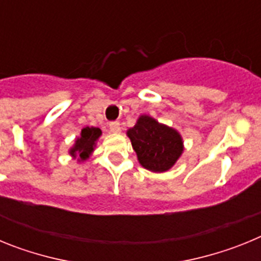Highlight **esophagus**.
<instances>
[{
    "label": "esophagus",
    "instance_id": "1",
    "mask_svg": "<svg viewBox=\"0 0 261 261\" xmlns=\"http://www.w3.org/2000/svg\"><path fill=\"white\" fill-rule=\"evenodd\" d=\"M110 130L112 133H120L121 128H120L119 121H111V123H110Z\"/></svg>",
    "mask_w": 261,
    "mask_h": 261
}]
</instances>
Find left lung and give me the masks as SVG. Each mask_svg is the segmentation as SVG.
<instances>
[{
  "label": "left lung",
  "mask_w": 261,
  "mask_h": 261,
  "mask_svg": "<svg viewBox=\"0 0 261 261\" xmlns=\"http://www.w3.org/2000/svg\"><path fill=\"white\" fill-rule=\"evenodd\" d=\"M126 135L140 163L150 171L170 170L183 151L180 135L149 116L140 117Z\"/></svg>",
  "instance_id": "left-lung-1"
}]
</instances>
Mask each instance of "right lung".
<instances>
[{"mask_svg": "<svg viewBox=\"0 0 261 261\" xmlns=\"http://www.w3.org/2000/svg\"><path fill=\"white\" fill-rule=\"evenodd\" d=\"M102 135V130L99 128H94V126H86L82 129L81 132V137L77 138L74 147L70 150V154L73 156H80L81 161L89 158L91 151L94 150V145L95 141L99 138V136Z\"/></svg>", "mask_w": 261, "mask_h": 261, "instance_id": "obj_1", "label": "right lung"}]
</instances>
